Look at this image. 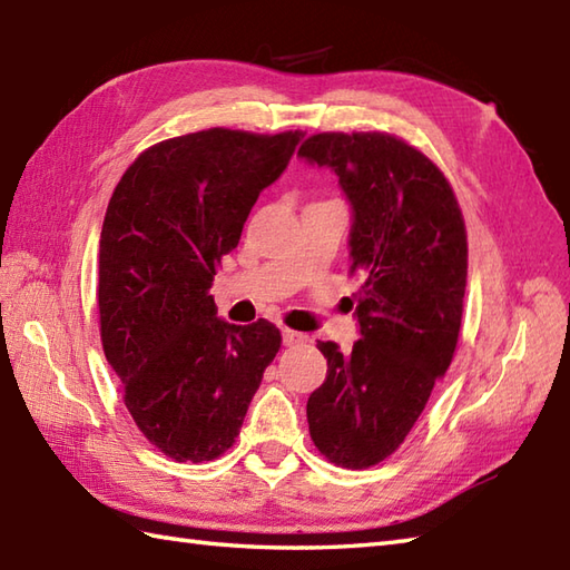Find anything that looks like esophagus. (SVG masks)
Wrapping results in <instances>:
<instances>
[{
  "label": "esophagus",
  "instance_id": "34e87169",
  "mask_svg": "<svg viewBox=\"0 0 570 570\" xmlns=\"http://www.w3.org/2000/svg\"><path fill=\"white\" fill-rule=\"evenodd\" d=\"M282 341H284L286 347H292V345L306 343V335L304 333H296V331H288V328H282Z\"/></svg>",
  "mask_w": 570,
  "mask_h": 570
}]
</instances>
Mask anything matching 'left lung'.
Segmentation results:
<instances>
[{"label": "left lung", "mask_w": 570, "mask_h": 570, "mask_svg": "<svg viewBox=\"0 0 570 570\" xmlns=\"http://www.w3.org/2000/svg\"><path fill=\"white\" fill-rule=\"evenodd\" d=\"M298 156L331 168L353 210L360 341L350 353L318 341L328 374L306 416L318 451L360 470L404 443L451 365L468 278L465 223L439 168L392 135L325 131Z\"/></svg>", "instance_id": "obj_1"}]
</instances>
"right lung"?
I'll return each mask as SVG.
<instances>
[{
  "label": "right lung",
  "mask_w": 570,
  "mask_h": 570,
  "mask_svg": "<svg viewBox=\"0 0 570 570\" xmlns=\"http://www.w3.org/2000/svg\"><path fill=\"white\" fill-rule=\"evenodd\" d=\"M301 131L205 129L139 154L100 235V335L139 431L168 458L203 463L239 435L282 347L269 321L217 318L208 294L259 193L286 171Z\"/></svg>",
  "instance_id": "obj_1"
}]
</instances>
